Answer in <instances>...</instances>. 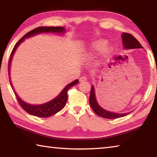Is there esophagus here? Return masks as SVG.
Wrapping results in <instances>:
<instances>
[{
    "mask_svg": "<svg viewBox=\"0 0 157 157\" xmlns=\"http://www.w3.org/2000/svg\"><path fill=\"white\" fill-rule=\"evenodd\" d=\"M85 80H86V76H82L81 78H79V81H81V82L85 81Z\"/></svg>",
    "mask_w": 157,
    "mask_h": 157,
    "instance_id": "esophagus-1",
    "label": "esophagus"
}]
</instances>
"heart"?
I'll return each mask as SVG.
<instances>
[{"label":"heart","mask_w":157,"mask_h":157,"mask_svg":"<svg viewBox=\"0 0 157 157\" xmlns=\"http://www.w3.org/2000/svg\"><path fill=\"white\" fill-rule=\"evenodd\" d=\"M106 46V43L104 41H99L98 42V43L95 44L94 45V49L95 51H100V50H102V48H104ZM110 49L109 48H105V52H108L109 51H110Z\"/></svg>","instance_id":"obj_1"}]
</instances>
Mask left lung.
I'll use <instances>...</instances> for the list:
<instances>
[{
    "mask_svg": "<svg viewBox=\"0 0 157 157\" xmlns=\"http://www.w3.org/2000/svg\"><path fill=\"white\" fill-rule=\"evenodd\" d=\"M122 40H123V44L124 45V48L126 49H133V48H142L141 45L140 44L139 41L135 38V37L129 33H123L122 34ZM89 102L90 105L94 110V112L99 116L105 118H109V119H113V118H118L121 117L125 116L128 115L129 113H116L113 112H111V111H106L105 109L100 107V105L98 104L96 99H95V90L94 86H91V94H90V98H89Z\"/></svg>",
    "mask_w": 157,
    "mask_h": 157,
    "instance_id": "left-lung-1",
    "label": "left lung"
}]
</instances>
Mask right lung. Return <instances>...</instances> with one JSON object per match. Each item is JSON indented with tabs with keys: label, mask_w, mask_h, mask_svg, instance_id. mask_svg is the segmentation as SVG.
Listing matches in <instances>:
<instances>
[{
	"label": "right lung",
	"mask_w": 157,
	"mask_h": 157,
	"mask_svg": "<svg viewBox=\"0 0 157 157\" xmlns=\"http://www.w3.org/2000/svg\"><path fill=\"white\" fill-rule=\"evenodd\" d=\"M65 31L63 27H45V26H41V27H38L34 30H31L25 34L24 36H23L22 38H21L19 41H18L17 44H15V46L13 48L12 51L11 52V55H10V57L9 59V63H8V71L10 72V63H11V60L13 55H14V52H15L16 49L18 47V45H19L21 42L24 40L25 38H27V37L34 36L36 34H39L41 33H63ZM78 79H75L73 82H71V83L68 84L67 86H66L64 89H63V91L60 93L59 95L56 97L55 99L52 100L48 102L45 103L43 105H31L27 104V103L23 102V101L21 99V98L18 96V95L16 94L14 92L16 98H17L18 102L19 103V105L21 107H22L23 109H24L26 112L28 113L31 114V115L35 116L37 117H41V118H46V117H49L50 116L54 115L57 112H59L64 107L66 101L68 99V94L67 92L68 89L71 88V86H74L75 84H77L78 83ZM11 84V82H10ZM12 86V84H11Z\"/></svg>",
	"instance_id": "obj_1"
}]
</instances>
